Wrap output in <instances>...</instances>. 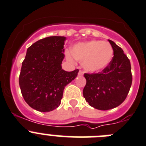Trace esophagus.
<instances>
[{"instance_id":"34e87169","label":"esophagus","mask_w":146,"mask_h":146,"mask_svg":"<svg viewBox=\"0 0 146 146\" xmlns=\"http://www.w3.org/2000/svg\"><path fill=\"white\" fill-rule=\"evenodd\" d=\"M78 76H83V75H84V71H83V70H79V71H78Z\"/></svg>"}]
</instances>
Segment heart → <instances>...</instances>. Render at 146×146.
<instances>
[{
    "label": "heart",
    "instance_id": "b5f03b06",
    "mask_svg": "<svg viewBox=\"0 0 146 146\" xmlns=\"http://www.w3.org/2000/svg\"><path fill=\"white\" fill-rule=\"evenodd\" d=\"M113 54V50L109 43L91 40L76 44L73 46L72 54L67 52V57L70 61H73V56L76 60L84 61L83 66L85 70L94 73L103 70L109 65Z\"/></svg>",
    "mask_w": 146,
    "mask_h": 146
}]
</instances>
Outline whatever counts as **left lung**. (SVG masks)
I'll return each mask as SVG.
<instances>
[{
    "label": "left lung",
    "instance_id": "left-lung-1",
    "mask_svg": "<svg viewBox=\"0 0 146 146\" xmlns=\"http://www.w3.org/2000/svg\"><path fill=\"white\" fill-rule=\"evenodd\" d=\"M113 50L109 65L99 73H84L83 94L89 106L102 111L114 108L125 100L132 82L130 61L122 48L108 40Z\"/></svg>",
    "mask_w": 146,
    "mask_h": 146
}]
</instances>
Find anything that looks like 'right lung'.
I'll return each instance as SVG.
<instances>
[{"label":"right lung","mask_w":146,"mask_h":146,"mask_svg":"<svg viewBox=\"0 0 146 146\" xmlns=\"http://www.w3.org/2000/svg\"><path fill=\"white\" fill-rule=\"evenodd\" d=\"M66 38L51 36L40 39L27 48L19 77L25 101L32 108L48 112L61 103L65 86L76 78L78 69H62Z\"/></svg>","instance_id":"right-lung-1"}]
</instances>
